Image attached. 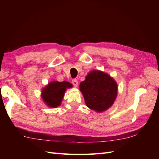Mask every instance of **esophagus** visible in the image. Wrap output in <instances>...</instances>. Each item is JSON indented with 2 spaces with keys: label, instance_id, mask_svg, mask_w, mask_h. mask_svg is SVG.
Wrapping results in <instances>:
<instances>
[{
  "label": "esophagus",
  "instance_id": "34e87169",
  "mask_svg": "<svg viewBox=\"0 0 159 159\" xmlns=\"http://www.w3.org/2000/svg\"><path fill=\"white\" fill-rule=\"evenodd\" d=\"M72 84H73L75 86V87H77V86H78V81L75 80V79L73 80H72Z\"/></svg>",
  "mask_w": 159,
  "mask_h": 159
}]
</instances>
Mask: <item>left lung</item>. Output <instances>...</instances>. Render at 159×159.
I'll return each mask as SVG.
<instances>
[{"label":"left lung","mask_w":159,"mask_h":159,"mask_svg":"<svg viewBox=\"0 0 159 159\" xmlns=\"http://www.w3.org/2000/svg\"><path fill=\"white\" fill-rule=\"evenodd\" d=\"M87 107L98 113L104 112L113 105L118 87L114 79L100 70H92L80 84Z\"/></svg>","instance_id":"8db88e82"}]
</instances>
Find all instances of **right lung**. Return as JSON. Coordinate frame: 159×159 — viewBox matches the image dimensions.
<instances>
[{"label": "right lung", "instance_id": "right-lung-1", "mask_svg": "<svg viewBox=\"0 0 159 159\" xmlns=\"http://www.w3.org/2000/svg\"><path fill=\"white\" fill-rule=\"evenodd\" d=\"M71 88H73V85L68 81H51L42 89L41 97L43 102L49 107H57L61 103L66 89Z\"/></svg>", "mask_w": 159, "mask_h": 159}]
</instances>
